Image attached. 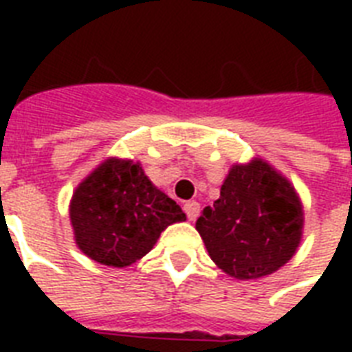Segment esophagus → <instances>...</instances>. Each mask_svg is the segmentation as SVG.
Returning <instances> with one entry per match:
<instances>
[{
    "mask_svg": "<svg viewBox=\"0 0 352 352\" xmlns=\"http://www.w3.org/2000/svg\"><path fill=\"white\" fill-rule=\"evenodd\" d=\"M184 212H186L188 219L195 221L199 217L201 206H199V203H195V201H188V203L184 204Z\"/></svg>",
    "mask_w": 352,
    "mask_h": 352,
    "instance_id": "1",
    "label": "esophagus"
}]
</instances>
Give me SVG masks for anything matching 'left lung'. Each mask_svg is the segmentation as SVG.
Listing matches in <instances>:
<instances>
[{
	"label": "left lung",
	"instance_id": "obj_1",
	"mask_svg": "<svg viewBox=\"0 0 352 352\" xmlns=\"http://www.w3.org/2000/svg\"><path fill=\"white\" fill-rule=\"evenodd\" d=\"M303 204L267 160L234 164L214 206L195 223L212 261L235 279H259L289 263L303 235Z\"/></svg>",
	"mask_w": 352,
	"mask_h": 352
}]
</instances>
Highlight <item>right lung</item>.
<instances>
[{
    "instance_id": "obj_1",
    "label": "right lung",
    "mask_w": 352,
    "mask_h": 352,
    "mask_svg": "<svg viewBox=\"0 0 352 352\" xmlns=\"http://www.w3.org/2000/svg\"><path fill=\"white\" fill-rule=\"evenodd\" d=\"M69 219L85 256L124 268L142 259L160 234L186 221V214L153 186L140 162L109 157L76 186Z\"/></svg>"
}]
</instances>
